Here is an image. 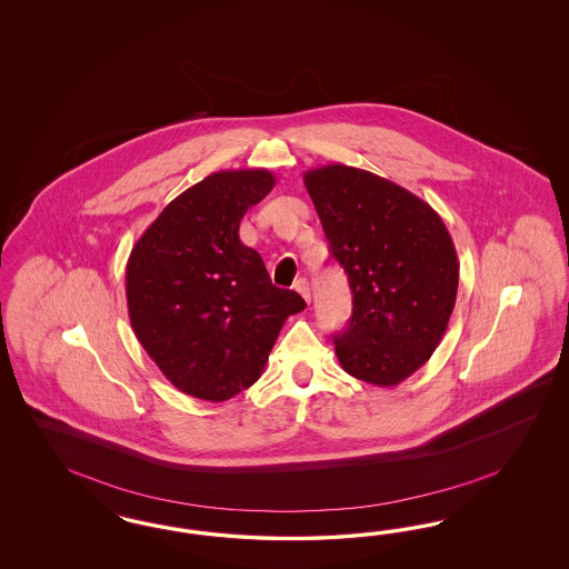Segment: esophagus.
<instances>
[{"mask_svg":"<svg viewBox=\"0 0 569 569\" xmlns=\"http://www.w3.org/2000/svg\"><path fill=\"white\" fill-rule=\"evenodd\" d=\"M293 288H296V292L300 293V296H302V298H305V300H307V302H310L309 281H307V279H305V277H302V279H298V281H296V286H293Z\"/></svg>","mask_w":569,"mask_h":569,"instance_id":"34e87169","label":"esophagus"}]
</instances>
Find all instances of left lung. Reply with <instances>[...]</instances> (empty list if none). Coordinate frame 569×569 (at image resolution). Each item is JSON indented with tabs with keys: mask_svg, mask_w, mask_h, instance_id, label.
<instances>
[{
	"mask_svg": "<svg viewBox=\"0 0 569 569\" xmlns=\"http://www.w3.org/2000/svg\"><path fill=\"white\" fill-rule=\"evenodd\" d=\"M305 186L352 290V319L333 338L348 376L392 388L430 361L459 288V260L433 208L395 181L340 162Z\"/></svg>",
	"mask_w": 569,
	"mask_h": 569,
	"instance_id": "left-lung-1",
	"label": "left lung"
}]
</instances>
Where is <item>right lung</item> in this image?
I'll use <instances>...</instances> for the list:
<instances>
[{
	"instance_id": "add662e5",
	"label": "right lung",
	"mask_w": 569,
	"mask_h": 569,
	"mask_svg": "<svg viewBox=\"0 0 569 569\" xmlns=\"http://www.w3.org/2000/svg\"><path fill=\"white\" fill-rule=\"evenodd\" d=\"M273 186L267 169L208 174L164 207L127 260L131 328L190 397L221 402L250 388L286 319L307 307L240 240L243 214Z\"/></svg>"
}]
</instances>
